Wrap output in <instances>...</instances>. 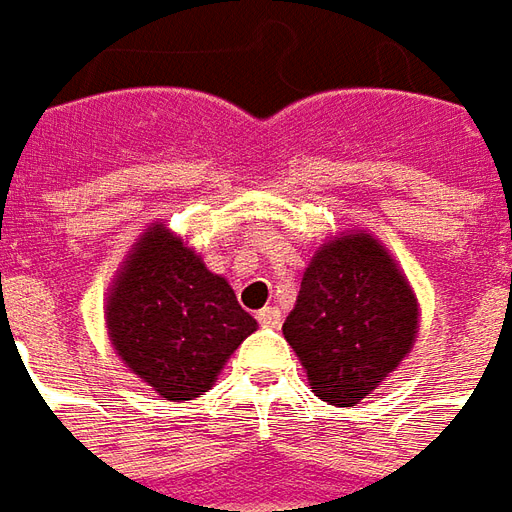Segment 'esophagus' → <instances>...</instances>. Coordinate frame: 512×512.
Listing matches in <instances>:
<instances>
[{
	"mask_svg": "<svg viewBox=\"0 0 512 512\" xmlns=\"http://www.w3.org/2000/svg\"><path fill=\"white\" fill-rule=\"evenodd\" d=\"M256 320H259V325H264V328H275V325L281 322V311L275 306H264L262 311H256Z\"/></svg>",
	"mask_w": 512,
	"mask_h": 512,
	"instance_id": "obj_1",
	"label": "esophagus"
}]
</instances>
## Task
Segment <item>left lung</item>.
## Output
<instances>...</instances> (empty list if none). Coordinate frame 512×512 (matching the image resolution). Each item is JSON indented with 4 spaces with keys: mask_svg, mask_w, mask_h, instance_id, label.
I'll return each instance as SVG.
<instances>
[{
    "mask_svg": "<svg viewBox=\"0 0 512 512\" xmlns=\"http://www.w3.org/2000/svg\"><path fill=\"white\" fill-rule=\"evenodd\" d=\"M419 303L391 253L372 234L328 239L303 273L284 322L286 342L320 400L350 408L411 353Z\"/></svg>",
    "mask_w": 512,
    "mask_h": 512,
    "instance_id": "1",
    "label": "left lung"
}]
</instances>
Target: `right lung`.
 Here are the masks:
<instances>
[{"instance_id": "obj_1", "label": "right lung", "mask_w": 512, "mask_h": 512, "mask_svg": "<svg viewBox=\"0 0 512 512\" xmlns=\"http://www.w3.org/2000/svg\"><path fill=\"white\" fill-rule=\"evenodd\" d=\"M104 320L121 361L165 400H192L256 331L223 275L154 223L134 242L107 295Z\"/></svg>"}]
</instances>
